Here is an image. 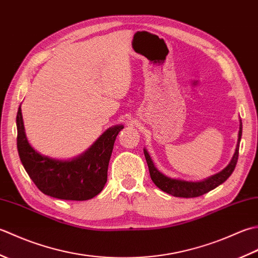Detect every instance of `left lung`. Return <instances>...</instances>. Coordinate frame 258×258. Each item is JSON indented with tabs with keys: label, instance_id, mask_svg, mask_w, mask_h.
Instances as JSON below:
<instances>
[{
	"label": "left lung",
	"instance_id": "1",
	"mask_svg": "<svg viewBox=\"0 0 258 258\" xmlns=\"http://www.w3.org/2000/svg\"><path fill=\"white\" fill-rule=\"evenodd\" d=\"M242 122L239 125V132H238V142L236 145V150H235L234 156L232 158L231 163L223 169L222 172L213 175L210 178L205 180H202V182H186V180H180V179H174L169 178L165 175L162 174L161 172L157 171V168L153 164V161L151 156L149 155L146 150H144V155L146 158L147 165H149V171L151 178L154 184L157 186L158 188L162 189L165 193L176 196V197H185V199H189V197H197L201 195H204L205 193L217 187L218 185L225 182V180L231 176L232 173L234 172L235 166L237 164L238 160V151H239V142L242 139Z\"/></svg>",
	"mask_w": 258,
	"mask_h": 258
}]
</instances>
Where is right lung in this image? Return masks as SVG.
<instances>
[{
  "mask_svg": "<svg viewBox=\"0 0 258 258\" xmlns=\"http://www.w3.org/2000/svg\"><path fill=\"white\" fill-rule=\"evenodd\" d=\"M18 151L26 173L42 193L59 200L86 201L101 193L107 180L108 162L123 125L108 128L89 151L72 161L43 156L29 144L21 106L16 115Z\"/></svg>",
  "mask_w": 258,
  "mask_h": 258,
  "instance_id": "right-lung-1",
  "label": "right lung"
}]
</instances>
